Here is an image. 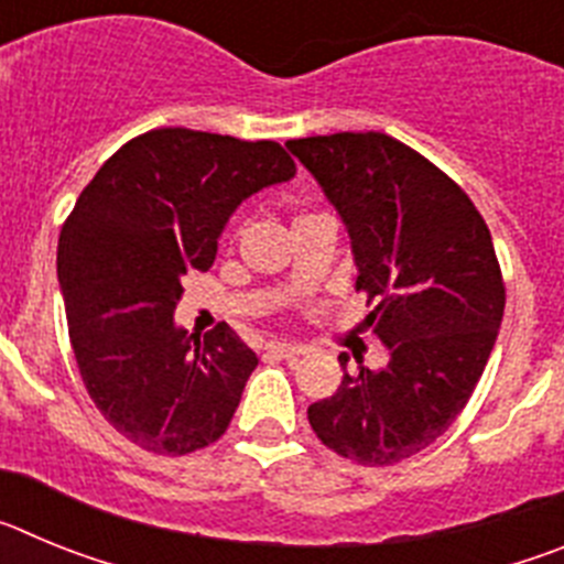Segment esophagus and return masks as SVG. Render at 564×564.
<instances>
[{"mask_svg":"<svg viewBox=\"0 0 564 564\" xmlns=\"http://www.w3.org/2000/svg\"><path fill=\"white\" fill-rule=\"evenodd\" d=\"M268 356H276V358H299L305 356V350L302 347H296V344H282V341H271L265 347Z\"/></svg>","mask_w":564,"mask_h":564,"instance_id":"1","label":"esophagus"}]
</instances>
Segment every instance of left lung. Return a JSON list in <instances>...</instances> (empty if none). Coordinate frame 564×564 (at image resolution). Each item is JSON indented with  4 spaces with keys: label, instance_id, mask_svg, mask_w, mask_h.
Listing matches in <instances>:
<instances>
[{
    "label": "left lung",
    "instance_id": "8db88e82",
    "mask_svg": "<svg viewBox=\"0 0 564 564\" xmlns=\"http://www.w3.org/2000/svg\"><path fill=\"white\" fill-rule=\"evenodd\" d=\"M350 234L367 327L390 350L358 367L307 421L358 466H392L449 430L495 350L506 285L486 220L435 163L383 132L288 141Z\"/></svg>",
    "mask_w": 564,
    "mask_h": 564
}]
</instances>
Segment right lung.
<instances>
[{"mask_svg":"<svg viewBox=\"0 0 564 564\" xmlns=\"http://www.w3.org/2000/svg\"><path fill=\"white\" fill-rule=\"evenodd\" d=\"M296 174L276 141L183 127L123 143L87 183L58 237L69 344L115 432L154 455L206 449L228 430L257 352L228 325H174L181 279L208 271L228 217Z\"/></svg>","mask_w":564,"mask_h":564,"instance_id":"add662e5","label":"right lung"}]
</instances>
